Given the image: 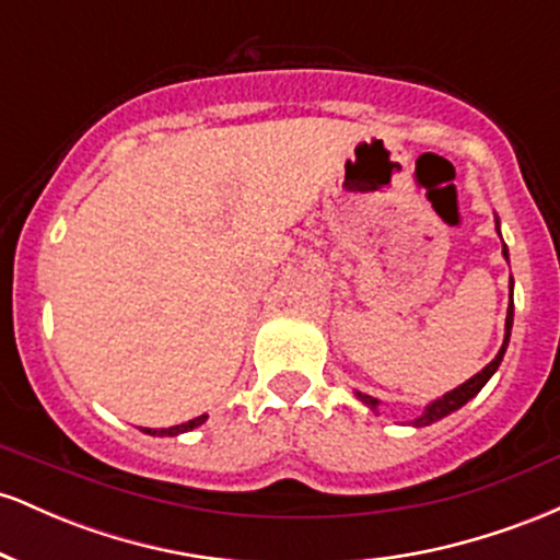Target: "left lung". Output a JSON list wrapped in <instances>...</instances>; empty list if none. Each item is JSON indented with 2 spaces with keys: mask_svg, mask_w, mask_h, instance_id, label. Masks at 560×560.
<instances>
[{
  "mask_svg": "<svg viewBox=\"0 0 560 560\" xmlns=\"http://www.w3.org/2000/svg\"><path fill=\"white\" fill-rule=\"evenodd\" d=\"M494 229H498V234H500V221H498V215H494ZM500 240H503V236H500ZM503 258L508 260V247H505V242H503ZM508 292H511V302H508L505 337H503V345H500L498 355H494L492 361L487 363L485 369L479 371V374H474L471 378H468V382L460 384V387L450 389V392H445V395H442V397H436V400L423 405L421 413L416 416V419L408 421L410 427L421 429V427H429V423H434V421H442V419H445V416L455 413V410H458V408H464V405H466L468 400H471V397H477L479 389L485 387L487 382H490L494 371H498V365L503 363L505 347H508V342H511V329H513V276H511V281H508ZM355 397L365 405V408H371V410H374V413H378V405H382V400H376V397L365 395V392H358V389H355Z\"/></svg>",
  "mask_w": 560,
  "mask_h": 560,
  "instance_id": "8db88e82",
  "label": "left lung"
}]
</instances>
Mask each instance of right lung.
Here are the masks:
<instances>
[{
	"mask_svg": "<svg viewBox=\"0 0 560 560\" xmlns=\"http://www.w3.org/2000/svg\"><path fill=\"white\" fill-rule=\"evenodd\" d=\"M205 421H208V413L197 416V419H191V421H186V423H178V427H168V429H141V432L152 434V436H178V434H184V432H191V429L202 427Z\"/></svg>",
	"mask_w": 560,
	"mask_h": 560,
	"instance_id": "add662e5",
	"label": "right lung"
}]
</instances>
